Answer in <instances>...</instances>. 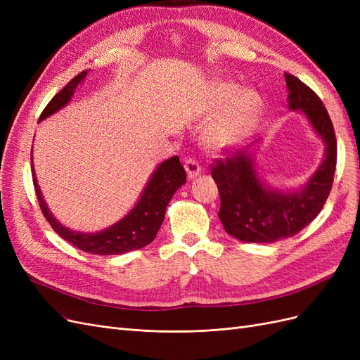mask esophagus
<instances>
[{"instance_id": "esophagus-1", "label": "esophagus", "mask_w": 360, "mask_h": 360, "mask_svg": "<svg viewBox=\"0 0 360 360\" xmlns=\"http://www.w3.org/2000/svg\"><path fill=\"white\" fill-rule=\"evenodd\" d=\"M184 169H186V172H188V177H189V179L197 177L198 174L201 172L200 163H198L197 160H195V159H192V158H189L186 162H184Z\"/></svg>"}]
</instances>
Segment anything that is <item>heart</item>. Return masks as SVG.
<instances>
[{"label":"heart","mask_w":360,"mask_h":360,"mask_svg":"<svg viewBox=\"0 0 360 360\" xmlns=\"http://www.w3.org/2000/svg\"><path fill=\"white\" fill-rule=\"evenodd\" d=\"M238 94H240V90L234 85H224L221 89V97L224 102L236 101V97ZM255 110H257L255 97L252 94H245L236 105L231 117L228 118L225 123L213 127L210 132L207 134V143L216 148L233 144L250 123Z\"/></svg>","instance_id":"heart-1"}]
</instances>
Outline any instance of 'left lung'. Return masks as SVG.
<instances>
[{
  "label": "left lung",
  "mask_w": 360,
  "mask_h": 360,
  "mask_svg": "<svg viewBox=\"0 0 360 360\" xmlns=\"http://www.w3.org/2000/svg\"><path fill=\"white\" fill-rule=\"evenodd\" d=\"M285 82L288 108L307 115L324 141V158L308 183L294 192L267 188L258 176L249 147L214 160L212 177L221 195L217 216L228 234L249 243H271L296 236L317 217L332 189L336 138L328 110L296 76L285 73Z\"/></svg>",
  "instance_id": "left-lung-1"
}]
</instances>
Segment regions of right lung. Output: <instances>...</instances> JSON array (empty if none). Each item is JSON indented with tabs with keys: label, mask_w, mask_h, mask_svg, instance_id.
I'll return each instance as SVG.
<instances>
[{
	"label": "right lung",
	"mask_w": 360,
	"mask_h": 360,
	"mask_svg": "<svg viewBox=\"0 0 360 360\" xmlns=\"http://www.w3.org/2000/svg\"><path fill=\"white\" fill-rule=\"evenodd\" d=\"M85 76L86 70L76 75L61 91L53 96L40 114L39 122L56 114L63 106H66L70 102L76 86L84 81ZM32 183H34L43 216L46 217L52 230L61 238L84 250V252L96 255H120L144 248L155 240L159 228L163 219H165V210L172 195L176 193L183 183H186V171L180 163L179 156H172L171 159L162 162L156 171L151 174L147 186L141 193L134 209L123 219H120L99 233H79L61 225L49 212L45 200L41 197L34 168H32Z\"/></svg>",
	"instance_id": "right-lung-1"
}]
</instances>
